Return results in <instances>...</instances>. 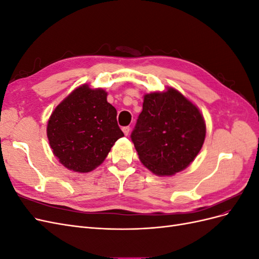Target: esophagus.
Segmentation results:
<instances>
[{"mask_svg":"<svg viewBox=\"0 0 259 259\" xmlns=\"http://www.w3.org/2000/svg\"><path fill=\"white\" fill-rule=\"evenodd\" d=\"M130 126H124L123 128H122V131H123V133H124V135H128L130 134Z\"/></svg>","mask_w":259,"mask_h":259,"instance_id":"obj_1","label":"esophagus"}]
</instances>
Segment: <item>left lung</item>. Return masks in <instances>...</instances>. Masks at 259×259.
<instances>
[{
	"mask_svg": "<svg viewBox=\"0 0 259 259\" xmlns=\"http://www.w3.org/2000/svg\"><path fill=\"white\" fill-rule=\"evenodd\" d=\"M206 126L199 109L173 88L144 97L131 138L139 160L153 174L170 176L185 169L200 152Z\"/></svg>",
	"mask_w": 259,
	"mask_h": 259,
	"instance_id": "1",
	"label": "left lung"
}]
</instances>
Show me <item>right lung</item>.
Wrapping results in <instances>:
<instances>
[{
    "label": "right lung",
    "instance_id": "right-lung-1",
    "mask_svg": "<svg viewBox=\"0 0 259 259\" xmlns=\"http://www.w3.org/2000/svg\"><path fill=\"white\" fill-rule=\"evenodd\" d=\"M115 108L103 89L84 84L55 108L48 123V138L59 162L79 173H89L104 162L123 137Z\"/></svg>",
    "mask_w": 259,
    "mask_h": 259
}]
</instances>
